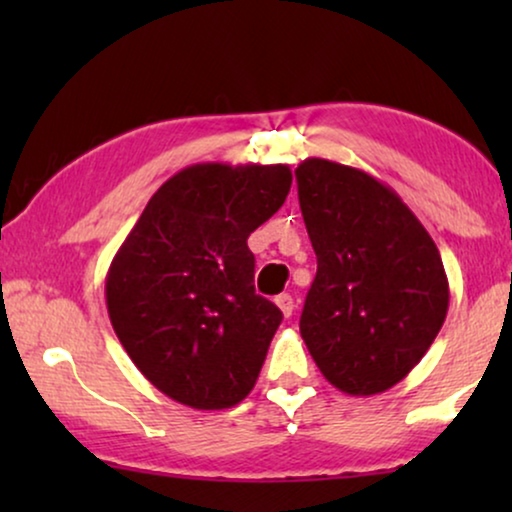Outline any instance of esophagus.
I'll return each mask as SVG.
<instances>
[{
  "label": "esophagus",
  "mask_w": 512,
  "mask_h": 512,
  "mask_svg": "<svg viewBox=\"0 0 512 512\" xmlns=\"http://www.w3.org/2000/svg\"><path fill=\"white\" fill-rule=\"evenodd\" d=\"M275 303H277L279 310H282L284 317H291V314H293V298L289 296V293H282V296H277Z\"/></svg>",
  "instance_id": "esophagus-1"
}]
</instances>
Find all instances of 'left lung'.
Here are the masks:
<instances>
[{
  "label": "left lung",
  "instance_id": "left-lung-1",
  "mask_svg": "<svg viewBox=\"0 0 512 512\" xmlns=\"http://www.w3.org/2000/svg\"><path fill=\"white\" fill-rule=\"evenodd\" d=\"M296 179L317 254L300 335L335 389L382 394L422 361L443 326V258L398 193L368 172L305 158Z\"/></svg>",
  "mask_w": 512,
  "mask_h": 512
}]
</instances>
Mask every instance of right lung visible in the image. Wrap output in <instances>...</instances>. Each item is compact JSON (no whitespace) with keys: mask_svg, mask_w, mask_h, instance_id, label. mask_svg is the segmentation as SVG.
I'll use <instances>...</instances> for the list:
<instances>
[{"mask_svg":"<svg viewBox=\"0 0 512 512\" xmlns=\"http://www.w3.org/2000/svg\"><path fill=\"white\" fill-rule=\"evenodd\" d=\"M289 165L198 163L153 193L109 265L111 326L158 391L195 410L254 389L282 312L256 296L247 237L284 205Z\"/></svg>","mask_w":512,"mask_h":512,"instance_id":"add662e5","label":"right lung"}]
</instances>
